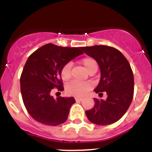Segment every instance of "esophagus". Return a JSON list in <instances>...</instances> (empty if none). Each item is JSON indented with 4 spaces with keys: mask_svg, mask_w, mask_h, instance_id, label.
<instances>
[{
    "mask_svg": "<svg viewBox=\"0 0 152 152\" xmlns=\"http://www.w3.org/2000/svg\"><path fill=\"white\" fill-rule=\"evenodd\" d=\"M75 99H76V102H81L83 98H82V97H76V98H75Z\"/></svg>",
    "mask_w": 152,
    "mask_h": 152,
    "instance_id": "obj_1",
    "label": "esophagus"
}]
</instances>
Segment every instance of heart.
Wrapping results in <instances>:
<instances>
[{"label":"heart","mask_w":152,"mask_h":152,"mask_svg":"<svg viewBox=\"0 0 152 152\" xmlns=\"http://www.w3.org/2000/svg\"><path fill=\"white\" fill-rule=\"evenodd\" d=\"M81 64L88 73L93 69L98 68V64L95 59L91 57H86L80 61ZM71 64H66L62 67L61 71V79L64 81H66L70 78ZM91 88V85L88 82L78 83V82H70L66 86V91L68 95L74 96H83L86 95Z\"/></svg>","instance_id":"b5f03b06"}]
</instances>
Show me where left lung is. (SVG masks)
<instances>
[{
  "instance_id": "8db88e82",
  "label": "left lung",
  "mask_w": 152,
  "mask_h": 152,
  "mask_svg": "<svg viewBox=\"0 0 152 152\" xmlns=\"http://www.w3.org/2000/svg\"><path fill=\"white\" fill-rule=\"evenodd\" d=\"M81 49L99 65L101 79L94 91L107 95L106 100L95 98V105L86 110V116L97 125L114 124L125 114L133 98L134 77L129 63L114 48L95 45Z\"/></svg>"
}]
</instances>
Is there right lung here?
<instances>
[{
  "instance_id": "add662e5",
  "label": "right lung",
  "mask_w": 152,
  "mask_h": 152,
  "mask_svg": "<svg viewBox=\"0 0 152 152\" xmlns=\"http://www.w3.org/2000/svg\"><path fill=\"white\" fill-rule=\"evenodd\" d=\"M83 54L81 48L47 44L28 57L20 77V89L24 105L34 120L48 126L60 125L67 120L74 98L55 99L50 91L54 88L64 90L61 69Z\"/></svg>"
}]
</instances>
